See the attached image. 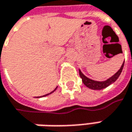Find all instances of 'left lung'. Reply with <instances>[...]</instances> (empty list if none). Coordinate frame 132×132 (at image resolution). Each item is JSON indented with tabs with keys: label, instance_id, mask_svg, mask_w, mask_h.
<instances>
[{
	"label": "left lung",
	"instance_id": "8db88e82",
	"mask_svg": "<svg viewBox=\"0 0 132 132\" xmlns=\"http://www.w3.org/2000/svg\"><path fill=\"white\" fill-rule=\"evenodd\" d=\"M123 65H124V62L121 65L120 70L115 75H113L111 78H110L109 79H108L105 81H96V80H92L89 78L85 76L80 70H79V74H80V77L82 78L83 83L84 84V85H86V86H87L89 89H94V90H101V89H103L106 88V87H108V86H110L111 84L114 83L116 80H117L119 76L121 73Z\"/></svg>",
	"mask_w": 132,
	"mask_h": 132
}]
</instances>
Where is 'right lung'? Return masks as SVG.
I'll list each match as a JSON object with an SVG mask.
<instances>
[{
  "instance_id": "obj_1",
  "label": "right lung",
  "mask_w": 132,
  "mask_h": 132,
  "mask_svg": "<svg viewBox=\"0 0 132 132\" xmlns=\"http://www.w3.org/2000/svg\"><path fill=\"white\" fill-rule=\"evenodd\" d=\"M56 88H57V87H56ZM56 89H54V91H52V92H50V93H49V94H46V95H43V96H42V97H46V96H47V95H48V94H52V93H53V92H54V91H55L56 89Z\"/></svg>"
}]
</instances>
